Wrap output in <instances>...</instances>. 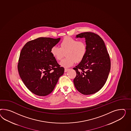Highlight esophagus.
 <instances>
[{
    "label": "esophagus",
    "mask_w": 131,
    "mask_h": 131,
    "mask_svg": "<svg viewBox=\"0 0 131 131\" xmlns=\"http://www.w3.org/2000/svg\"><path fill=\"white\" fill-rule=\"evenodd\" d=\"M68 70H69V69H66V68H65V69H64V72H66Z\"/></svg>",
    "instance_id": "esophagus-1"
}]
</instances>
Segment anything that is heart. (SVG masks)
I'll return each mask as SVG.
<instances>
[{
    "label": "heart",
    "instance_id": "b5f03b06",
    "mask_svg": "<svg viewBox=\"0 0 131 131\" xmlns=\"http://www.w3.org/2000/svg\"><path fill=\"white\" fill-rule=\"evenodd\" d=\"M87 47L84 40H78L71 37H65L60 43V47L54 46L50 52L57 60H61L66 53V58L60 62L61 66L69 68L74 64L76 61L80 62L87 53Z\"/></svg>",
    "mask_w": 131,
    "mask_h": 131
}]
</instances>
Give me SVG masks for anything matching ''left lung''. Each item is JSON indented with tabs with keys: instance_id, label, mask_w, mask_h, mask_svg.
<instances>
[{
	"instance_id": "1",
	"label": "left lung",
	"mask_w": 131,
	"mask_h": 131,
	"mask_svg": "<svg viewBox=\"0 0 131 131\" xmlns=\"http://www.w3.org/2000/svg\"><path fill=\"white\" fill-rule=\"evenodd\" d=\"M77 38H85L87 47L84 59L73 69L76 76L75 87L84 95L95 93L105 84L111 69V60L103 39L92 32L79 34Z\"/></svg>"
}]
</instances>
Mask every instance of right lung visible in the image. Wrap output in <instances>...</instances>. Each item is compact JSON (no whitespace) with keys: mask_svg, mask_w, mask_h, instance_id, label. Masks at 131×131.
<instances>
[{"mask_svg":"<svg viewBox=\"0 0 131 131\" xmlns=\"http://www.w3.org/2000/svg\"><path fill=\"white\" fill-rule=\"evenodd\" d=\"M60 38L40 37L27 43L21 50L18 69L22 81L36 95L46 96L53 91L64 69L50 52Z\"/></svg>","mask_w":131,"mask_h":131,"instance_id":"add662e5","label":"right lung"}]
</instances>
